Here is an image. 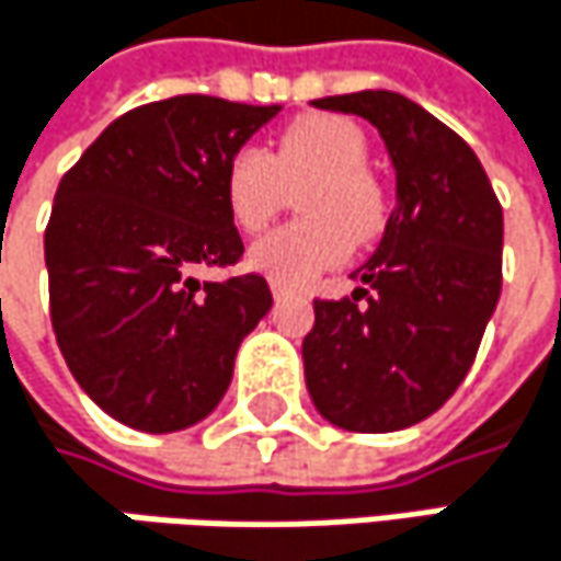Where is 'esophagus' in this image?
Here are the masks:
<instances>
[{
	"instance_id": "1",
	"label": "esophagus",
	"mask_w": 561,
	"mask_h": 561,
	"mask_svg": "<svg viewBox=\"0 0 561 561\" xmlns=\"http://www.w3.org/2000/svg\"><path fill=\"white\" fill-rule=\"evenodd\" d=\"M273 295H276V301H285V298H291V295H298L291 285H282V282H273Z\"/></svg>"
}]
</instances>
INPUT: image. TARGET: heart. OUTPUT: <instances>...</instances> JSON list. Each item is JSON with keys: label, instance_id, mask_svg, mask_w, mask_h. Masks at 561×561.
Masks as SVG:
<instances>
[{"label": "heart", "instance_id": "obj_1", "mask_svg": "<svg viewBox=\"0 0 561 561\" xmlns=\"http://www.w3.org/2000/svg\"><path fill=\"white\" fill-rule=\"evenodd\" d=\"M367 139L341 116H301L279 133L270 152L240 149L224 178L227 210L247 233L263 230L282 201V184L311 181L298 194L308 220L285 224L250 250V266L282 285H305L341 266L354 240L367 243L387 227V194L367 171Z\"/></svg>", "mask_w": 561, "mask_h": 561}]
</instances>
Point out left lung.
I'll list each match as a JSON object with an SVG mask.
<instances>
[{
  "instance_id": "8db88e82",
  "label": "left lung",
  "mask_w": 561,
  "mask_h": 561,
  "mask_svg": "<svg viewBox=\"0 0 561 561\" xmlns=\"http://www.w3.org/2000/svg\"><path fill=\"white\" fill-rule=\"evenodd\" d=\"M367 119L396 171L377 253L354 273L364 288L314 301L301 341L314 409L347 432H399L461 387L501 298L504 210L471 146L392 90L311 100Z\"/></svg>"
}]
</instances>
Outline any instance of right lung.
<instances>
[{"mask_svg": "<svg viewBox=\"0 0 561 561\" xmlns=\"http://www.w3.org/2000/svg\"><path fill=\"white\" fill-rule=\"evenodd\" d=\"M279 110L220 96L146 103L57 184L45 233L57 347L80 390L129 428L165 435L207 419L243 337L273 308L263 276L194 273L243 256L224 178Z\"/></svg>", "mask_w": 561, "mask_h": 561, "instance_id": "1", "label": "right lung"}]
</instances>
